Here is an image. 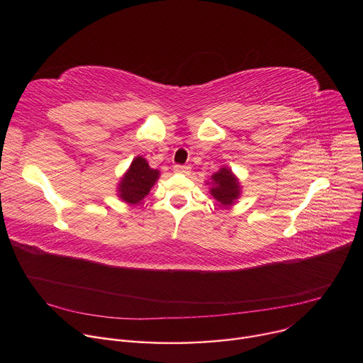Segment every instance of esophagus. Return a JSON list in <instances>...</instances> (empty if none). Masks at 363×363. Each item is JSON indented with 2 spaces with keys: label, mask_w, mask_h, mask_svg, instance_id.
<instances>
[{
  "label": "esophagus",
  "mask_w": 363,
  "mask_h": 363,
  "mask_svg": "<svg viewBox=\"0 0 363 363\" xmlns=\"http://www.w3.org/2000/svg\"><path fill=\"white\" fill-rule=\"evenodd\" d=\"M174 173H177V174H189L190 173V167H187V165H180V164H177V165H174Z\"/></svg>",
  "instance_id": "34e87169"
}]
</instances>
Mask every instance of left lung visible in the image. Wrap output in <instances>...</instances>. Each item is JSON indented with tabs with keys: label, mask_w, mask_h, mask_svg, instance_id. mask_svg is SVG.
Returning a JSON list of instances; mask_svg holds the SVG:
<instances>
[{
	"label": "left lung",
	"mask_w": 363,
	"mask_h": 363,
	"mask_svg": "<svg viewBox=\"0 0 363 363\" xmlns=\"http://www.w3.org/2000/svg\"><path fill=\"white\" fill-rule=\"evenodd\" d=\"M211 195L214 196L224 206L233 205L240 196V183L239 179L231 173L230 168H220L216 174L211 177Z\"/></svg>",
	"instance_id": "left-lung-1"
}]
</instances>
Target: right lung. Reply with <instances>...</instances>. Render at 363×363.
Segmentation results:
<instances>
[{
    "label": "right lung",
    "mask_w": 363,
    "mask_h": 363,
    "mask_svg": "<svg viewBox=\"0 0 363 363\" xmlns=\"http://www.w3.org/2000/svg\"><path fill=\"white\" fill-rule=\"evenodd\" d=\"M158 177V169L149 167L143 157H136L118 183V196L125 203H139L151 191Z\"/></svg>",
    "instance_id": "right-lung-1"
}]
</instances>
